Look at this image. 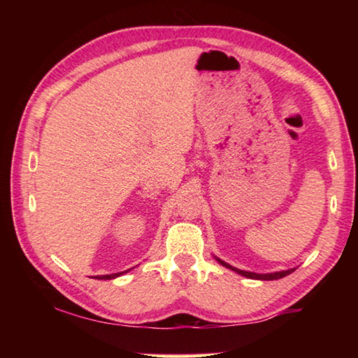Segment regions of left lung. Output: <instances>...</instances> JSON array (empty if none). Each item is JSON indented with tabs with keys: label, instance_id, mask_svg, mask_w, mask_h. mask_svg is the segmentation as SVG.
Wrapping results in <instances>:
<instances>
[{
	"label": "left lung",
	"instance_id": "1",
	"mask_svg": "<svg viewBox=\"0 0 358 358\" xmlns=\"http://www.w3.org/2000/svg\"><path fill=\"white\" fill-rule=\"evenodd\" d=\"M220 260V264L221 265H224V266H227V268H230V270H234V271H237V273H240V275H243V276H246V278H251V280H264V281H271V280H280V278H284V276H287V275H290L294 271V268H290V270H284V271H276V273H266V275H259V273H252V271H245V270H238V268H234V266H230L229 264H226V262H222L221 259H217Z\"/></svg>",
	"mask_w": 358,
	"mask_h": 358
}]
</instances>
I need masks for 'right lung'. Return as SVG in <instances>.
<instances>
[{"mask_svg": "<svg viewBox=\"0 0 358 358\" xmlns=\"http://www.w3.org/2000/svg\"><path fill=\"white\" fill-rule=\"evenodd\" d=\"M121 273H124V271H121ZM121 273H113V275H104V276H96L98 278V280H113V278H117V276H120Z\"/></svg>", "mask_w": 358, "mask_h": 358, "instance_id": "1", "label": "right lung"}]
</instances>
